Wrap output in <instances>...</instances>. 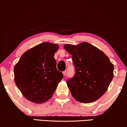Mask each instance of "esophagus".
<instances>
[{
	"label": "esophagus",
	"instance_id": "esophagus-1",
	"mask_svg": "<svg viewBox=\"0 0 127 127\" xmlns=\"http://www.w3.org/2000/svg\"><path fill=\"white\" fill-rule=\"evenodd\" d=\"M66 71H64V72H63V75H64V76L66 75Z\"/></svg>",
	"mask_w": 127,
	"mask_h": 127
}]
</instances>
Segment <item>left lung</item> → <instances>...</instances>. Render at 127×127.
<instances>
[{
    "label": "left lung",
    "mask_w": 127,
    "mask_h": 127,
    "mask_svg": "<svg viewBox=\"0 0 127 127\" xmlns=\"http://www.w3.org/2000/svg\"><path fill=\"white\" fill-rule=\"evenodd\" d=\"M64 48L72 55L75 73L67 81L72 95L82 103L96 101L107 91L114 77V67L103 52L88 42L66 44Z\"/></svg>",
    "instance_id": "8db88e82"
}]
</instances>
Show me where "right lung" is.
Here are the masks:
<instances>
[{
	"instance_id": "1",
	"label": "right lung",
	"mask_w": 127,
	"mask_h": 127,
	"mask_svg": "<svg viewBox=\"0 0 127 127\" xmlns=\"http://www.w3.org/2000/svg\"><path fill=\"white\" fill-rule=\"evenodd\" d=\"M58 48L57 44L43 42L25 52L15 65V84L29 101L41 104L49 100L63 78L54 58Z\"/></svg>"
}]
</instances>
